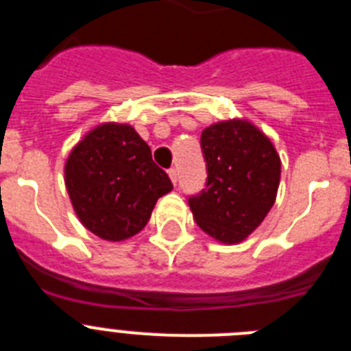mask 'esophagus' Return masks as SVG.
<instances>
[{
	"label": "esophagus",
	"mask_w": 351,
	"mask_h": 351,
	"mask_svg": "<svg viewBox=\"0 0 351 351\" xmlns=\"http://www.w3.org/2000/svg\"><path fill=\"white\" fill-rule=\"evenodd\" d=\"M169 178H170V181L173 182V184H178V170L170 169L169 170Z\"/></svg>",
	"instance_id": "1"
}]
</instances>
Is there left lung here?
I'll return each instance as SVG.
<instances>
[{"mask_svg":"<svg viewBox=\"0 0 351 351\" xmlns=\"http://www.w3.org/2000/svg\"><path fill=\"white\" fill-rule=\"evenodd\" d=\"M200 145L209 176L206 190L188 200L193 219L218 243H243L274 206L280 154L258 126L241 117L207 126Z\"/></svg>","mask_w":351,"mask_h":351,"instance_id":"1","label":"left lung"}]
</instances>
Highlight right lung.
I'll list each match as a JSON object with an SVG mask.
<instances>
[{"label": "right lung", "mask_w": 351, "mask_h": 351, "mask_svg": "<svg viewBox=\"0 0 351 351\" xmlns=\"http://www.w3.org/2000/svg\"><path fill=\"white\" fill-rule=\"evenodd\" d=\"M64 186L79 221L108 243L137 235L158 198L172 191L149 145L132 125L116 121L96 125L73 145Z\"/></svg>", "instance_id": "1"}]
</instances>
